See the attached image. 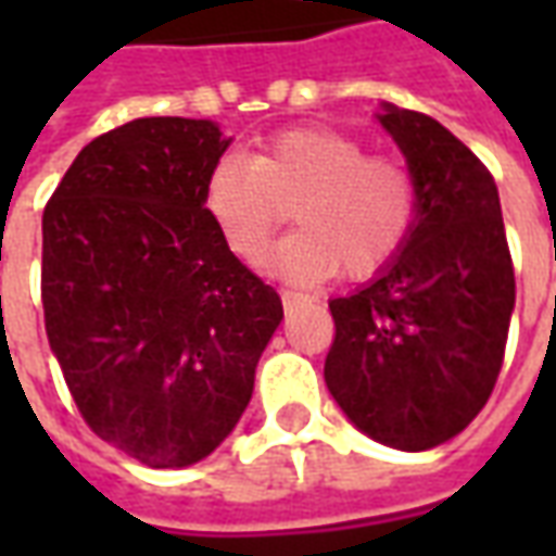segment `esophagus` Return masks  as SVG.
<instances>
[{"label": "esophagus", "mask_w": 556, "mask_h": 556, "mask_svg": "<svg viewBox=\"0 0 556 556\" xmlns=\"http://www.w3.org/2000/svg\"><path fill=\"white\" fill-rule=\"evenodd\" d=\"M279 298H282V306H286V309H298L301 303L309 301V298H306L303 291H294V289H282V291H279Z\"/></svg>", "instance_id": "34e87169"}]
</instances>
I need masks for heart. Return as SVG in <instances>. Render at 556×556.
<instances>
[{"instance_id":"obj_1","label":"heart","mask_w":556,"mask_h":556,"mask_svg":"<svg viewBox=\"0 0 556 556\" xmlns=\"http://www.w3.org/2000/svg\"><path fill=\"white\" fill-rule=\"evenodd\" d=\"M211 223L231 253L255 262L294 205L301 229L265 267L291 282L337 274L366 279L405 250L417 223V181L402 160L366 154L333 127H291L258 146L253 157L223 154L202 193Z\"/></svg>"}]
</instances>
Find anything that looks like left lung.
Wrapping results in <instances>:
<instances>
[{"label": "left lung", "instance_id": "left-lung-1", "mask_svg": "<svg viewBox=\"0 0 556 556\" xmlns=\"http://www.w3.org/2000/svg\"><path fill=\"white\" fill-rule=\"evenodd\" d=\"M378 122L417 181L405 250L330 301L325 381L345 417L393 450L450 441L489 402L515 306L501 195L470 148L431 115L384 103Z\"/></svg>", "mask_w": 556, "mask_h": 556}]
</instances>
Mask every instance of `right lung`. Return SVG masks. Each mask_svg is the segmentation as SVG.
Here are the masks:
<instances>
[{
    "instance_id": "right-lung-1",
    "label": "right lung",
    "mask_w": 556,
    "mask_h": 556,
    "mask_svg": "<svg viewBox=\"0 0 556 556\" xmlns=\"http://www.w3.org/2000/svg\"><path fill=\"white\" fill-rule=\"evenodd\" d=\"M229 142L207 118L127 122L43 207L50 349L89 429L148 467L195 465L229 438L282 321L202 202Z\"/></svg>"
}]
</instances>
